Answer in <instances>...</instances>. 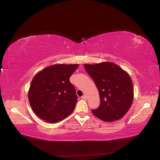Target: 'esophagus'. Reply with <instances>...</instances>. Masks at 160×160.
Masks as SVG:
<instances>
[{"label":"esophagus","instance_id":"obj_1","mask_svg":"<svg viewBox=\"0 0 160 160\" xmlns=\"http://www.w3.org/2000/svg\"><path fill=\"white\" fill-rule=\"evenodd\" d=\"M81 99H87V96L86 95H83L81 97Z\"/></svg>","mask_w":160,"mask_h":160}]
</instances>
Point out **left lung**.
Wrapping results in <instances>:
<instances>
[{
	"instance_id": "1",
	"label": "left lung",
	"mask_w": 160,
	"mask_h": 160,
	"mask_svg": "<svg viewBox=\"0 0 160 160\" xmlns=\"http://www.w3.org/2000/svg\"><path fill=\"white\" fill-rule=\"evenodd\" d=\"M87 72L98 89L100 105L92 113L105 122L122 118L133 99V87L129 75L120 67L111 62L84 65Z\"/></svg>"
}]
</instances>
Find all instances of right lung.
<instances>
[{
	"mask_svg": "<svg viewBox=\"0 0 160 160\" xmlns=\"http://www.w3.org/2000/svg\"><path fill=\"white\" fill-rule=\"evenodd\" d=\"M79 65L59 64L42 69L33 77L28 91L32 111L41 119L55 123L73 111L77 102L69 78Z\"/></svg>",
	"mask_w": 160,
	"mask_h": 160,
	"instance_id": "right-lung-1",
	"label": "right lung"
}]
</instances>
